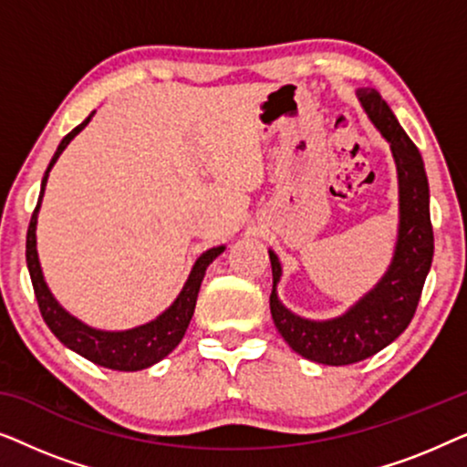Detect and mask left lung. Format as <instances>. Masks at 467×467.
<instances>
[{
	"label": "left lung",
	"instance_id": "1",
	"mask_svg": "<svg viewBox=\"0 0 467 467\" xmlns=\"http://www.w3.org/2000/svg\"><path fill=\"white\" fill-rule=\"evenodd\" d=\"M357 98L376 130L391 144L398 168L400 229L391 265L380 283L342 317L310 321L280 304L276 286L283 267L276 253L270 251L274 325L297 355L323 366H348L389 347L410 325L433 259L430 184L420 152L376 88H359Z\"/></svg>",
	"mask_w": 467,
	"mask_h": 467
}]
</instances>
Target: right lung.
Returning a JSON list of instances; mask_svg holds the SVG:
<instances>
[{"mask_svg":"<svg viewBox=\"0 0 467 467\" xmlns=\"http://www.w3.org/2000/svg\"><path fill=\"white\" fill-rule=\"evenodd\" d=\"M95 112L82 120L78 127H74L66 138L61 140V144L57 146V152L50 159L47 174L42 178V189L40 197H37V206L31 214L29 229H27V267L31 285H34V293L40 306L44 323L48 325V329L59 337L61 344H66L67 348H72L74 353L85 357V359L98 363L101 368L108 369H119V372H138V369L155 366L157 361H161L163 357H168L178 344H181L184 331H187L191 317H193L197 293H200L203 274L206 267L225 251V246L210 248L200 259L195 261L193 270H191L187 283H184L181 296L174 299V304L168 310L161 312L155 321L140 325V327L125 329V331H104V329H93L85 325L78 318L69 315V312L59 306V302L53 297V293L48 291L47 283H44L40 259H37V248H36V225H37V210H40L44 189H47L48 171L57 163V159L66 146L72 142L74 136L85 130L88 120H91Z\"/></svg>","mask_w":467,"mask_h":467,"instance_id":"right-lung-1","label":"right lung"}]
</instances>
